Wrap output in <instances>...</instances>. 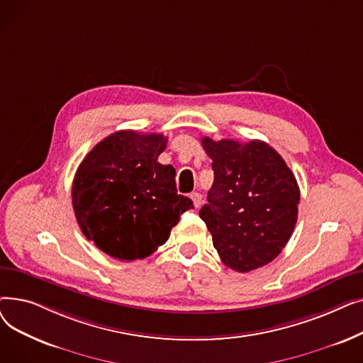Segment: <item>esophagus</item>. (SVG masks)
<instances>
[{
    "instance_id": "obj_1",
    "label": "esophagus",
    "mask_w": 363,
    "mask_h": 363,
    "mask_svg": "<svg viewBox=\"0 0 363 363\" xmlns=\"http://www.w3.org/2000/svg\"><path fill=\"white\" fill-rule=\"evenodd\" d=\"M189 197H191V200H193V203H194L196 207H200V206H201V199H203V197H201L200 193H193Z\"/></svg>"
}]
</instances>
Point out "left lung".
Returning <instances> with one entry per match:
<instances>
[{
	"instance_id": "1",
	"label": "left lung",
	"mask_w": 363,
	"mask_h": 363,
	"mask_svg": "<svg viewBox=\"0 0 363 363\" xmlns=\"http://www.w3.org/2000/svg\"><path fill=\"white\" fill-rule=\"evenodd\" d=\"M215 181L200 211L223 264L250 272L272 262L297 222L300 189L291 169L263 141L201 140Z\"/></svg>"
}]
</instances>
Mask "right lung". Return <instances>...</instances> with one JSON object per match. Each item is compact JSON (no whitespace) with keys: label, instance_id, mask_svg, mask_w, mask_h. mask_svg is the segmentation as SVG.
Returning <instances> with one entry per match:
<instances>
[{"label":"right lung","instance_id":"obj_1","mask_svg":"<svg viewBox=\"0 0 363 363\" xmlns=\"http://www.w3.org/2000/svg\"><path fill=\"white\" fill-rule=\"evenodd\" d=\"M163 133L118 130L79 164L72 204L84 235L119 260L150 256L163 245L181 215L194 208L178 194L172 164L159 163Z\"/></svg>","mask_w":363,"mask_h":363}]
</instances>
